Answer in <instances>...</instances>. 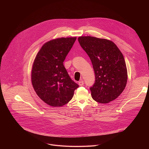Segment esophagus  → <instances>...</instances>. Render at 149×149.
<instances>
[{"mask_svg":"<svg viewBox=\"0 0 149 149\" xmlns=\"http://www.w3.org/2000/svg\"><path fill=\"white\" fill-rule=\"evenodd\" d=\"M84 84V81H79V82H78V85H79V86H83Z\"/></svg>","mask_w":149,"mask_h":149,"instance_id":"1","label":"esophagus"}]
</instances>
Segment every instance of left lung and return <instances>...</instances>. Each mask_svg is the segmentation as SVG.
Returning <instances> with one entry per match:
<instances>
[{
    "label": "left lung",
    "instance_id": "8db88e82",
    "mask_svg": "<svg viewBox=\"0 0 149 149\" xmlns=\"http://www.w3.org/2000/svg\"><path fill=\"white\" fill-rule=\"evenodd\" d=\"M89 56L95 73V82L90 87L93 98L106 104L116 99L124 90L127 71L124 56L111 40L93 36L78 39Z\"/></svg>",
    "mask_w": 149,
    "mask_h": 149
}]
</instances>
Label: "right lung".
Returning a JSON list of instances; mask_svg holds the SVG:
<instances>
[{
  "mask_svg": "<svg viewBox=\"0 0 149 149\" xmlns=\"http://www.w3.org/2000/svg\"><path fill=\"white\" fill-rule=\"evenodd\" d=\"M76 37L51 40L42 47L34 60L32 84L38 97L52 107H61L72 98L79 87L63 66Z\"/></svg>",
  "mask_w": 149,
  "mask_h": 149,
  "instance_id": "1",
  "label": "right lung"
}]
</instances>
